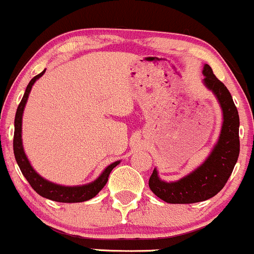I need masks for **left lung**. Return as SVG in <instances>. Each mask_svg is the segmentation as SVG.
<instances>
[{
	"instance_id": "8db88e82",
	"label": "left lung",
	"mask_w": 254,
	"mask_h": 254,
	"mask_svg": "<svg viewBox=\"0 0 254 254\" xmlns=\"http://www.w3.org/2000/svg\"><path fill=\"white\" fill-rule=\"evenodd\" d=\"M202 83L216 96L221 106L223 122L218 140L201 165L177 181L161 180L154 169L149 178V188L169 204H194L211 199L222 190L233 172L240 153L239 127L240 119L229 90L205 64Z\"/></svg>"
}]
</instances>
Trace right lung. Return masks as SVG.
Segmentation results:
<instances>
[{"instance_id": "add662e5", "label": "right lung", "mask_w": 254, "mask_h": 254, "mask_svg": "<svg viewBox=\"0 0 254 254\" xmlns=\"http://www.w3.org/2000/svg\"><path fill=\"white\" fill-rule=\"evenodd\" d=\"M44 71H42L40 74L33 77L30 80L29 85L26 86V90L21 99L20 104L18 106V110L15 113V119H14V140H13V148H14V155H15V160L18 163L20 171L23 172L24 177L26 178L27 182L32 187L33 190L36 193L40 194L41 196L46 197V199L53 200V201L58 202H83L86 200L93 199L95 195H97L100 190L106 186L108 181V176H110L111 171L116 168L117 165L121 164V160H117L114 163L108 165L104 171L101 172L96 180L93 182L86 183V185L82 186H61L57 185L54 182L46 180L32 168L31 163H30L29 158L26 157L23 146V138H21V130H23V113L24 108L26 106L27 99H29L30 91H31L33 84L36 80L40 79L43 76Z\"/></svg>"}]
</instances>
